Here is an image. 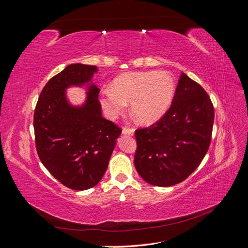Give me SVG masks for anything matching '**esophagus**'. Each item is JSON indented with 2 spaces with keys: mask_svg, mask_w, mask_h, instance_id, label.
<instances>
[{
  "mask_svg": "<svg viewBox=\"0 0 248 248\" xmlns=\"http://www.w3.org/2000/svg\"><path fill=\"white\" fill-rule=\"evenodd\" d=\"M122 133L124 134V136H133L134 134V129H132V128H123V130H122Z\"/></svg>",
  "mask_w": 248,
  "mask_h": 248,
  "instance_id": "esophagus-1",
  "label": "esophagus"
}]
</instances>
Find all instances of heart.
Here are the masks:
<instances>
[{
	"instance_id": "obj_1",
	"label": "heart",
	"mask_w": 248,
	"mask_h": 248,
	"mask_svg": "<svg viewBox=\"0 0 248 248\" xmlns=\"http://www.w3.org/2000/svg\"><path fill=\"white\" fill-rule=\"evenodd\" d=\"M175 81L166 71L125 73L112 81L111 88L100 91V104L110 119L130 109L141 123L151 124L161 119L174 99Z\"/></svg>"
}]
</instances>
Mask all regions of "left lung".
Masks as SVG:
<instances>
[{"instance_id": "1", "label": "left lung", "mask_w": 248, "mask_h": 248, "mask_svg": "<svg viewBox=\"0 0 248 248\" xmlns=\"http://www.w3.org/2000/svg\"><path fill=\"white\" fill-rule=\"evenodd\" d=\"M214 109L208 94L185 73L171 107L158 122L136 131L134 167L151 185L169 187L194 171L211 141Z\"/></svg>"}]
</instances>
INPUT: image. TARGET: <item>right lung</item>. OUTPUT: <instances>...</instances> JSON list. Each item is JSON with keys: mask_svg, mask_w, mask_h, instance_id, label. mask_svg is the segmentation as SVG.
<instances>
[{"mask_svg": "<svg viewBox=\"0 0 248 248\" xmlns=\"http://www.w3.org/2000/svg\"><path fill=\"white\" fill-rule=\"evenodd\" d=\"M98 68L70 64L51 78L38 98L34 114L36 149L50 174L73 190L99 183L122 130L101 115L99 88L93 82ZM84 87L86 98L72 105L65 92Z\"/></svg>", "mask_w": 248, "mask_h": 248, "instance_id": "add662e5", "label": "right lung"}]
</instances>
